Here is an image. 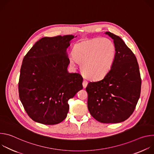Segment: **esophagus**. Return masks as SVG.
Here are the masks:
<instances>
[{
    "label": "esophagus",
    "mask_w": 154,
    "mask_h": 154,
    "mask_svg": "<svg viewBox=\"0 0 154 154\" xmlns=\"http://www.w3.org/2000/svg\"><path fill=\"white\" fill-rule=\"evenodd\" d=\"M82 85H83V87L84 88H85L87 86V85H88V82L86 81V80H83V82L82 83Z\"/></svg>",
    "instance_id": "obj_1"
}]
</instances>
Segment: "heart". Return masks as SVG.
<instances>
[{
	"instance_id": "obj_1",
	"label": "heart",
	"mask_w": 154,
	"mask_h": 154,
	"mask_svg": "<svg viewBox=\"0 0 154 154\" xmlns=\"http://www.w3.org/2000/svg\"><path fill=\"white\" fill-rule=\"evenodd\" d=\"M71 63L80 64L83 75L88 79L98 80L105 77L114 64L116 48L114 43L107 38H94L74 45Z\"/></svg>"
}]
</instances>
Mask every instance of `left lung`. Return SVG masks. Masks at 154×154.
I'll list each match as a JSON object with an SVG mask.
<instances>
[{"label": "left lung", "instance_id": "obj_1", "mask_svg": "<svg viewBox=\"0 0 154 154\" xmlns=\"http://www.w3.org/2000/svg\"><path fill=\"white\" fill-rule=\"evenodd\" d=\"M113 39L116 48L113 68L101 80L90 82L88 108L102 123H119L133 113L141 93V79L137 58L118 36L105 33Z\"/></svg>", "mask_w": 154, "mask_h": 154}]
</instances>
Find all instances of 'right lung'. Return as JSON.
<instances>
[{
  "label": "right lung",
  "instance_id": "1",
  "mask_svg": "<svg viewBox=\"0 0 154 154\" xmlns=\"http://www.w3.org/2000/svg\"><path fill=\"white\" fill-rule=\"evenodd\" d=\"M72 35L44 37L24 57L20 71L19 95L29 117L36 122L54 125L67 116L69 99L83 88V78L69 73L67 49Z\"/></svg>",
  "mask_w": 154,
  "mask_h": 154
}]
</instances>
